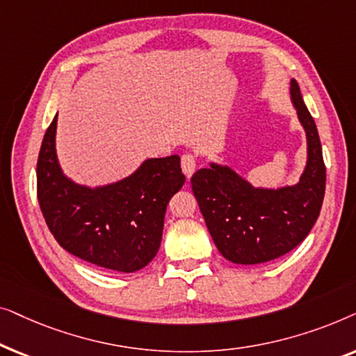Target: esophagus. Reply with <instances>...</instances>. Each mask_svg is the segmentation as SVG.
<instances>
[{
	"mask_svg": "<svg viewBox=\"0 0 356 356\" xmlns=\"http://www.w3.org/2000/svg\"><path fill=\"white\" fill-rule=\"evenodd\" d=\"M181 170H183V173L186 175L188 179L191 178L194 170H196V157L191 154H184L181 157Z\"/></svg>",
	"mask_w": 356,
	"mask_h": 356,
	"instance_id": "obj_1",
	"label": "esophagus"
}]
</instances>
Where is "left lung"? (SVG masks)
Instances as JSON below:
<instances>
[{"label": "left lung", "mask_w": 356, "mask_h": 356, "mask_svg": "<svg viewBox=\"0 0 356 356\" xmlns=\"http://www.w3.org/2000/svg\"><path fill=\"white\" fill-rule=\"evenodd\" d=\"M290 100L306 134V165L300 181L254 186L225 163L211 162L191 178L194 197L220 254L235 264H262L298 246L318 220L325 191L323 147L300 86Z\"/></svg>", "instance_id": "left-lung-1"}]
</instances>
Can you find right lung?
Instances as JSON below:
<instances>
[{
    "label": "right lung",
    "instance_id": "obj_1",
    "mask_svg": "<svg viewBox=\"0 0 356 356\" xmlns=\"http://www.w3.org/2000/svg\"><path fill=\"white\" fill-rule=\"evenodd\" d=\"M58 113L43 136L37 194L53 236L67 252L104 269L136 272L157 254L170 199L184 184L178 155L145 159L118 181L87 186L63 172Z\"/></svg>",
    "mask_w": 356,
    "mask_h": 356
}]
</instances>
